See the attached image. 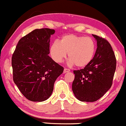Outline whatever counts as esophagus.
<instances>
[{
    "mask_svg": "<svg viewBox=\"0 0 126 126\" xmlns=\"http://www.w3.org/2000/svg\"><path fill=\"white\" fill-rule=\"evenodd\" d=\"M70 72V70L68 68H65L64 70H63V73H67V72Z\"/></svg>",
    "mask_w": 126,
    "mask_h": 126,
    "instance_id": "1",
    "label": "esophagus"
}]
</instances>
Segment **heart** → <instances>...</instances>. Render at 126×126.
Listing matches in <instances>:
<instances>
[{"instance_id": "b5f03b06", "label": "heart", "mask_w": 126, "mask_h": 126, "mask_svg": "<svg viewBox=\"0 0 126 126\" xmlns=\"http://www.w3.org/2000/svg\"><path fill=\"white\" fill-rule=\"evenodd\" d=\"M95 43L90 37L73 34L63 36L60 43L55 41L50 47L52 58L56 63H61L67 56L71 64L84 67L93 60L95 53Z\"/></svg>"}]
</instances>
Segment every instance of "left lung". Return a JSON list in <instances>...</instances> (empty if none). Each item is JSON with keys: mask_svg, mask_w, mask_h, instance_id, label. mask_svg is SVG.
Listing matches in <instances>:
<instances>
[{"mask_svg": "<svg viewBox=\"0 0 126 126\" xmlns=\"http://www.w3.org/2000/svg\"><path fill=\"white\" fill-rule=\"evenodd\" d=\"M93 36L97 41L95 55L84 68L74 70L72 91L81 102H95L111 88L116 70V60L111 45L102 37Z\"/></svg>", "mask_w": 126, "mask_h": 126, "instance_id": "obj_1", "label": "left lung"}]
</instances>
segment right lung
Segmentation results:
<instances>
[{"mask_svg": "<svg viewBox=\"0 0 126 126\" xmlns=\"http://www.w3.org/2000/svg\"><path fill=\"white\" fill-rule=\"evenodd\" d=\"M54 29L33 30L21 38L12 58L13 81L22 95L32 102L47 100L63 68L49 56Z\"/></svg>", "mask_w": 126, "mask_h": 126, "instance_id": "obj_1", "label": "right lung"}]
</instances>
